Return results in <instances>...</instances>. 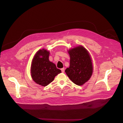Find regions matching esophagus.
<instances>
[{
  "label": "esophagus",
  "instance_id": "34e87169",
  "mask_svg": "<svg viewBox=\"0 0 123 123\" xmlns=\"http://www.w3.org/2000/svg\"><path fill=\"white\" fill-rule=\"evenodd\" d=\"M61 72H62V73H64V71H65V69L63 68H62L61 69Z\"/></svg>",
  "mask_w": 123,
  "mask_h": 123
}]
</instances>
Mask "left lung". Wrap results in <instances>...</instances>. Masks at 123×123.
Segmentation results:
<instances>
[{
  "mask_svg": "<svg viewBox=\"0 0 123 123\" xmlns=\"http://www.w3.org/2000/svg\"><path fill=\"white\" fill-rule=\"evenodd\" d=\"M68 52L70 65L65 70L66 74L76 85H82L90 79L93 72L90 53L81 45L70 49Z\"/></svg>",
  "mask_w": 123,
  "mask_h": 123,
  "instance_id": "8db88e82",
  "label": "left lung"
}]
</instances>
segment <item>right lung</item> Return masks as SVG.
<instances>
[{
  "label": "right lung",
  "mask_w": 123,
  "mask_h": 123,
  "mask_svg": "<svg viewBox=\"0 0 123 123\" xmlns=\"http://www.w3.org/2000/svg\"><path fill=\"white\" fill-rule=\"evenodd\" d=\"M49 51L44 49L39 50L32 60L30 72L35 82L46 86L51 82L55 76L61 73L55 64L49 60Z\"/></svg>",
  "instance_id": "obj_1"
}]
</instances>
